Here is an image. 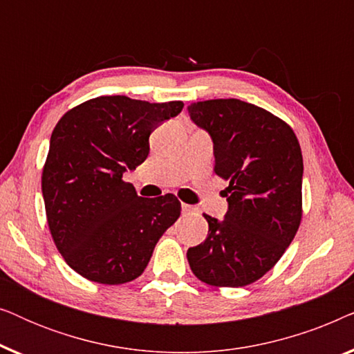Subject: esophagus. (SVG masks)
<instances>
[{"label": "esophagus", "instance_id": "obj_1", "mask_svg": "<svg viewBox=\"0 0 354 354\" xmlns=\"http://www.w3.org/2000/svg\"><path fill=\"white\" fill-rule=\"evenodd\" d=\"M196 209L193 206H190V205H185V203H182V212L183 214H193V212H195Z\"/></svg>", "mask_w": 354, "mask_h": 354}]
</instances>
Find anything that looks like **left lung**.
I'll return each mask as SVG.
<instances>
[{
    "label": "left lung",
    "mask_w": 354,
    "mask_h": 354,
    "mask_svg": "<svg viewBox=\"0 0 354 354\" xmlns=\"http://www.w3.org/2000/svg\"><path fill=\"white\" fill-rule=\"evenodd\" d=\"M187 109L212 140L216 174L229 180L224 219L205 214L209 230L188 248V264L207 285L245 287L274 268L297 234L301 148L283 120L251 103L209 100Z\"/></svg>",
    "instance_id": "8db88e82"
}]
</instances>
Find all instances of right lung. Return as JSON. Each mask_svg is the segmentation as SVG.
<instances>
[{
	"mask_svg": "<svg viewBox=\"0 0 354 354\" xmlns=\"http://www.w3.org/2000/svg\"><path fill=\"white\" fill-rule=\"evenodd\" d=\"M182 108V101L100 96L56 124L41 192L53 240L82 277L104 285L137 279L180 216L171 193L142 198L122 176L148 158L149 135Z\"/></svg>",
	"mask_w": 354,
	"mask_h": 354,
	"instance_id": "1",
	"label": "right lung"
}]
</instances>
